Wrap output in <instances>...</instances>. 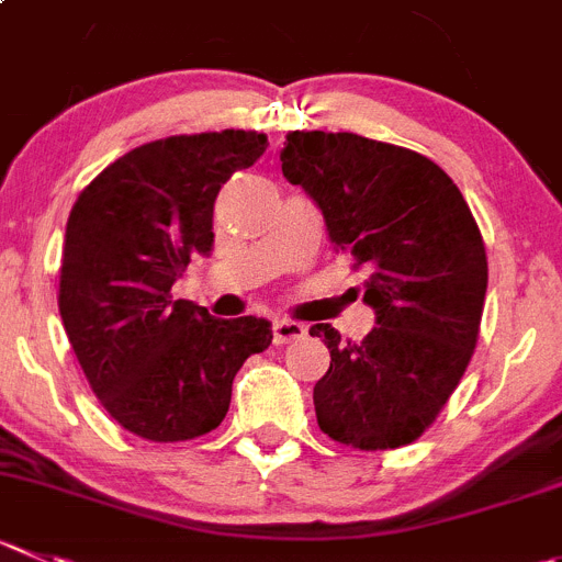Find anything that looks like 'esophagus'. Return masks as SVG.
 <instances>
[{"label": "esophagus", "instance_id": "34e87169", "mask_svg": "<svg viewBox=\"0 0 562 562\" xmlns=\"http://www.w3.org/2000/svg\"><path fill=\"white\" fill-rule=\"evenodd\" d=\"M301 336H306V325L295 323V319H276L272 323V341L278 347L290 345V341L301 339Z\"/></svg>", "mask_w": 562, "mask_h": 562}]
</instances>
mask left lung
I'll list each match as a JSON object with an SVG mask.
<instances>
[{"label": "left lung", "instance_id": "obj_1", "mask_svg": "<svg viewBox=\"0 0 562 562\" xmlns=\"http://www.w3.org/2000/svg\"><path fill=\"white\" fill-rule=\"evenodd\" d=\"M281 170L323 210L330 243L367 267L375 328L341 339L314 386L319 430L356 450H397L436 422L461 383L488 286V259L461 190L432 159L352 132H290Z\"/></svg>", "mask_w": 562, "mask_h": 562}]
</instances>
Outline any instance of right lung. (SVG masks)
<instances>
[{
	"label": "right lung",
	"instance_id": "right-lung-1",
	"mask_svg": "<svg viewBox=\"0 0 562 562\" xmlns=\"http://www.w3.org/2000/svg\"><path fill=\"white\" fill-rule=\"evenodd\" d=\"M265 148L267 135L245 130L146 143L68 215L57 295L68 341L106 414L146 441L215 430L245 358L270 347L267 319H217L170 295L192 256H210L221 187Z\"/></svg>",
	"mask_w": 562,
	"mask_h": 562
}]
</instances>
